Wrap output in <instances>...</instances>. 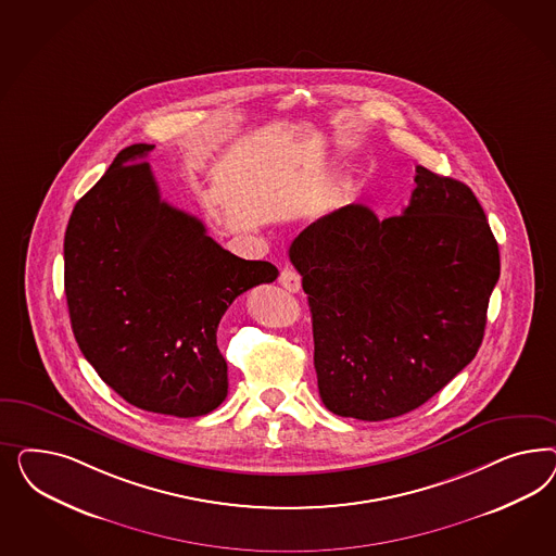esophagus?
Wrapping results in <instances>:
<instances>
[{"mask_svg":"<svg viewBox=\"0 0 556 556\" xmlns=\"http://www.w3.org/2000/svg\"><path fill=\"white\" fill-rule=\"evenodd\" d=\"M279 283H281V287H286L287 291L298 293L302 289V277H300L298 270L286 267L279 275Z\"/></svg>","mask_w":556,"mask_h":556,"instance_id":"esophagus-1","label":"esophagus"}]
</instances>
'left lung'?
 <instances>
[{
  "mask_svg": "<svg viewBox=\"0 0 556 556\" xmlns=\"http://www.w3.org/2000/svg\"><path fill=\"white\" fill-rule=\"evenodd\" d=\"M312 312L324 405L381 421L421 404L481 346L500 249L469 187L416 167L404 214L351 203L289 247Z\"/></svg>",
  "mask_w": 556,
  "mask_h": 556,
  "instance_id": "obj_1",
  "label": "left lung"
}]
</instances>
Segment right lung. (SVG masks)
<instances>
[{
    "label": "right lung",
    "instance_id": "right-lung-1",
    "mask_svg": "<svg viewBox=\"0 0 556 556\" xmlns=\"http://www.w3.org/2000/svg\"><path fill=\"white\" fill-rule=\"evenodd\" d=\"M152 149L119 151L75 203L65 232L68 316L85 358L119 397L198 418L228 395L222 316L279 270L224 251L200 219L163 202L142 161Z\"/></svg>",
    "mask_w": 556,
    "mask_h": 556
}]
</instances>
